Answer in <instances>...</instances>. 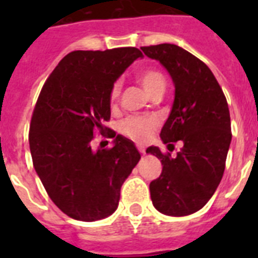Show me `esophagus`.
I'll return each instance as SVG.
<instances>
[{
  "instance_id": "esophagus-1",
  "label": "esophagus",
  "mask_w": 258,
  "mask_h": 258,
  "mask_svg": "<svg viewBox=\"0 0 258 258\" xmlns=\"http://www.w3.org/2000/svg\"><path fill=\"white\" fill-rule=\"evenodd\" d=\"M138 150H139V153H142V154L146 153V149H145V147H143V146H141V145H138Z\"/></svg>"
}]
</instances>
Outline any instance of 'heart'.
<instances>
[{"instance_id":"b5f03b06","label":"heart","mask_w":258,"mask_h":258,"mask_svg":"<svg viewBox=\"0 0 258 258\" xmlns=\"http://www.w3.org/2000/svg\"><path fill=\"white\" fill-rule=\"evenodd\" d=\"M139 82L146 92L153 95L158 89H165V76L157 70H145L139 75ZM120 95V83H115L111 89V100L115 101ZM158 127L157 117L154 116H130L121 121L120 131L125 137L135 142L143 143Z\"/></svg>"}]
</instances>
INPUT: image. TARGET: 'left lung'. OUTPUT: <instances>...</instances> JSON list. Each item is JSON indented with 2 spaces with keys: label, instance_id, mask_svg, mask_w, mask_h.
Instances as JSON below:
<instances>
[{
  "label": "left lung",
  "instance_id": "8db88e82",
  "mask_svg": "<svg viewBox=\"0 0 258 258\" xmlns=\"http://www.w3.org/2000/svg\"><path fill=\"white\" fill-rule=\"evenodd\" d=\"M141 49L165 67L175 87L162 142L183 143L175 157L155 146L146 150L163 166L150 183L151 201L162 214L188 216L208 204L224 175L232 142L228 101L209 67L183 48L159 44Z\"/></svg>",
  "mask_w": 258,
  "mask_h": 258
}]
</instances>
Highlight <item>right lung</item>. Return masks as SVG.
Masks as SVG:
<instances>
[{"mask_svg":"<svg viewBox=\"0 0 258 258\" xmlns=\"http://www.w3.org/2000/svg\"><path fill=\"white\" fill-rule=\"evenodd\" d=\"M138 48L75 50L42 87L29 130L34 170L67 216L93 222L117 209L120 187L141 159L134 142L109 131L111 89L137 58ZM109 131L111 149H92L93 134Z\"/></svg>","mask_w":258,"mask_h":258,"instance_id":"add662e5","label":"right lung"}]
</instances>
